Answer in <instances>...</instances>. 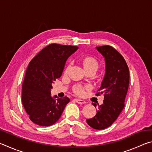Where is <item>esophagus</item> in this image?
I'll use <instances>...</instances> for the list:
<instances>
[{
    "label": "esophagus",
    "mask_w": 152,
    "mask_h": 152,
    "mask_svg": "<svg viewBox=\"0 0 152 152\" xmlns=\"http://www.w3.org/2000/svg\"><path fill=\"white\" fill-rule=\"evenodd\" d=\"M74 101H75L77 102V103H78V104H85V103H86V102L85 101H84V100H82V99H74Z\"/></svg>",
    "instance_id": "obj_1"
}]
</instances>
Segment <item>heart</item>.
Masks as SVG:
<instances>
[{
	"label": "heart",
	"mask_w": 152,
	"mask_h": 152,
	"mask_svg": "<svg viewBox=\"0 0 152 152\" xmlns=\"http://www.w3.org/2000/svg\"><path fill=\"white\" fill-rule=\"evenodd\" d=\"M82 65H83L84 69L86 70H89V69H96L98 68V66H99V64H98L97 60L93 57H91V56H86V57H84L82 59ZM69 67L70 66H68V68L66 69V71L68 70ZM84 87L82 86L81 85H76L74 87V91L76 93L78 94H81L82 92H83Z\"/></svg>",
	"instance_id": "obj_1"
}]
</instances>
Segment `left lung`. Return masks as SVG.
<instances>
[{"label":"left lung","instance_id":"8db88e82","mask_svg":"<svg viewBox=\"0 0 152 152\" xmlns=\"http://www.w3.org/2000/svg\"><path fill=\"white\" fill-rule=\"evenodd\" d=\"M104 58L105 74L96 95L104 94L103 103L91 119H86L89 126L102 130L109 127L119 117L125 107L129 84V70L124 58L110 45L96 47ZM96 108V104L92 102Z\"/></svg>","mask_w":152,"mask_h":152}]
</instances>
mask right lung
<instances>
[{
	"label": "right lung",
	"mask_w": 152,
	"mask_h": 152,
	"mask_svg": "<svg viewBox=\"0 0 152 152\" xmlns=\"http://www.w3.org/2000/svg\"><path fill=\"white\" fill-rule=\"evenodd\" d=\"M77 46L53 43L43 48L28 66L22 86V102L32 122L50 126L60 119L70 99L52 97V83L62 74L66 60Z\"/></svg>",
	"instance_id": "add662e5"
}]
</instances>
